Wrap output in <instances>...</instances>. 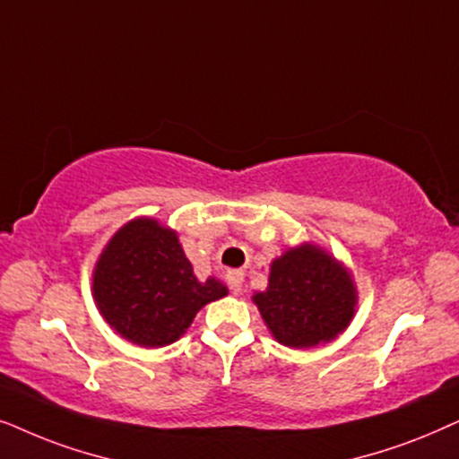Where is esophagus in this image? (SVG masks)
Masks as SVG:
<instances>
[{"instance_id":"1","label":"esophagus","mask_w":459,"mask_h":459,"mask_svg":"<svg viewBox=\"0 0 459 459\" xmlns=\"http://www.w3.org/2000/svg\"><path fill=\"white\" fill-rule=\"evenodd\" d=\"M243 277H246V274H243V271H229V274H226V281H229L230 290H233L235 293L241 291Z\"/></svg>"}]
</instances>
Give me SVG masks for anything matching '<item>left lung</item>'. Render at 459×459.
I'll use <instances>...</instances> for the list:
<instances>
[{
  "label": "left lung",
  "mask_w": 459,
  "mask_h": 459,
  "mask_svg": "<svg viewBox=\"0 0 459 459\" xmlns=\"http://www.w3.org/2000/svg\"><path fill=\"white\" fill-rule=\"evenodd\" d=\"M252 300L279 344L315 348L346 332L359 291L344 262L307 241L271 262L266 290Z\"/></svg>",
  "instance_id": "8db88e82"
}]
</instances>
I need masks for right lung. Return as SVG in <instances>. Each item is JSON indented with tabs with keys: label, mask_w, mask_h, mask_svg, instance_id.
Instances as JSON below:
<instances>
[{
	"label": "right lung",
	"mask_w": 459,
	"mask_h": 459,
	"mask_svg": "<svg viewBox=\"0 0 459 459\" xmlns=\"http://www.w3.org/2000/svg\"><path fill=\"white\" fill-rule=\"evenodd\" d=\"M226 293L220 279L195 277L178 233L149 216L115 230L91 271L98 313L115 333L143 348L180 340L195 315Z\"/></svg>",
	"instance_id": "right-lung-1"
}]
</instances>
